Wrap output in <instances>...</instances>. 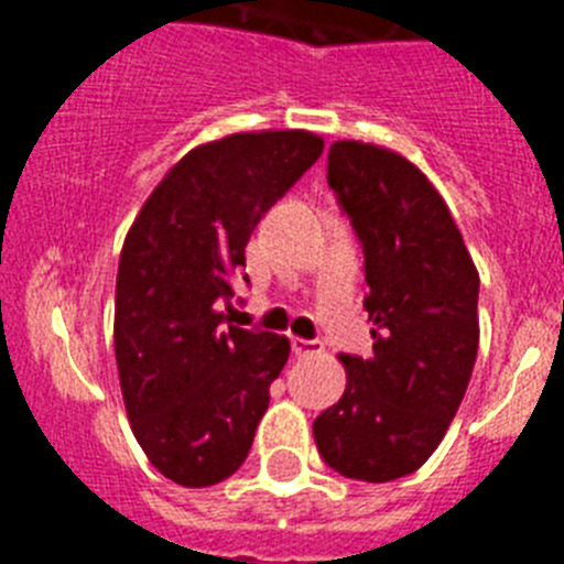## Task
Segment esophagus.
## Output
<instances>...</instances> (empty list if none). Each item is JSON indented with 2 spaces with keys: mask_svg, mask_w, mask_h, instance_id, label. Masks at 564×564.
Wrapping results in <instances>:
<instances>
[{
  "mask_svg": "<svg viewBox=\"0 0 564 564\" xmlns=\"http://www.w3.org/2000/svg\"><path fill=\"white\" fill-rule=\"evenodd\" d=\"M291 347H293V356H299V358L318 356V352L325 350V347H322V341H313V338H291Z\"/></svg>",
  "mask_w": 564,
  "mask_h": 564,
  "instance_id": "1",
  "label": "esophagus"
}]
</instances>
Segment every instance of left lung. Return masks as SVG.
I'll return each mask as SVG.
<instances>
[{
    "label": "left lung",
    "instance_id": "obj_1",
    "mask_svg": "<svg viewBox=\"0 0 564 564\" xmlns=\"http://www.w3.org/2000/svg\"><path fill=\"white\" fill-rule=\"evenodd\" d=\"M327 183L364 246L376 341L372 358L338 356L347 387L313 437L338 475L390 482L430 460L466 395L480 276L446 200L403 154L336 141Z\"/></svg>",
    "mask_w": 564,
    "mask_h": 564
}]
</instances>
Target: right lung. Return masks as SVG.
Segmentation results:
<instances>
[{"mask_svg":"<svg viewBox=\"0 0 564 564\" xmlns=\"http://www.w3.org/2000/svg\"><path fill=\"white\" fill-rule=\"evenodd\" d=\"M307 129L226 134L186 152L141 206L118 262L115 361L129 426L163 477L206 488L242 466L291 341L223 327L259 217L318 161Z\"/></svg>","mask_w":564,"mask_h":564,"instance_id":"add662e5","label":"right lung"}]
</instances>
